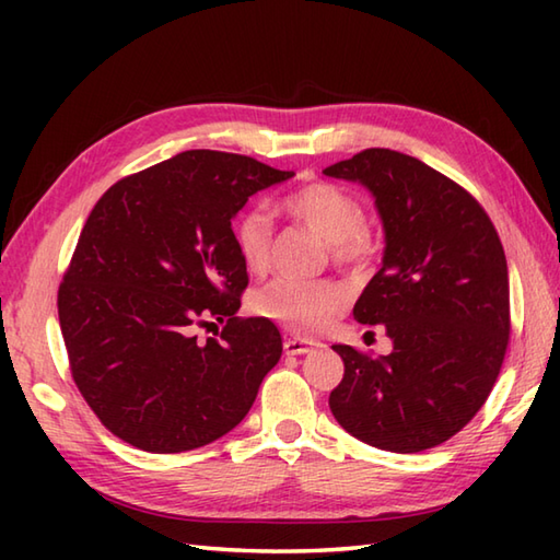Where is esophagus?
<instances>
[{"label":"esophagus","mask_w":560,"mask_h":560,"mask_svg":"<svg viewBox=\"0 0 560 560\" xmlns=\"http://www.w3.org/2000/svg\"><path fill=\"white\" fill-rule=\"evenodd\" d=\"M319 347H323V343L311 341V339H287L283 341V351H287V355H303V353H311Z\"/></svg>","instance_id":"obj_1"}]
</instances>
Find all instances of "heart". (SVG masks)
<instances>
[{
  "mask_svg": "<svg viewBox=\"0 0 560 560\" xmlns=\"http://www.w3.org/2000/svg\"><path fill=\"white\" fill-rule=\"evenodd\" d=\"M283 213L317 233L339 265H361L371 255L365 211L359 199L331 183H307L281 199ZM237 257L249 273L267 271L271 259V221L265 211L249 209L233 225ZM349 291L335 281L273 279L259 287L249 307L299 335H317L347 311Z\"/></svg>",
  "mask_w": 560,
  "mask_h": 560,
  "instance_id": "b5f03b06",
  "label": "heart"
}]
</instances>
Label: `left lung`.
<instances>
[{
  "instance_id": "obj_1",
  "label": "left lung",
  "mask_w": 560,
  "mask_h": 560,
  "mask_svg": "<svg viewBox=\"0 0 560 560\" xmlns=\"http://www.w3.org/2000/svg\"><path fill=\"white\" fill-rule=\"evenodd\" d=\"M323 173L375 199L383 267L353 317L392 339L383 359L337 343L343 380L329 409L377 450L435 447L477 416L501 373L510 337L501 237L467 189L407 153L365 149Z\"/></svg>"
}]
</instances>
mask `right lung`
<instances>
[{"label":"right lung","instance_id":"add662e5","mask_svg":"<svg viewBox=\"0 0 560 560\" xmlns=\"http://www.w3.org/2000/svg\"><path fill=\"white\" fill-rule=\"evenodd\" d=\"M293 175L183 151L122 177L89 213L59 287V327L79 392L125 443L195 450L247 416L283 343L271 319L235 317L247 269L231 221ZM209 316L226 327L199 342L191 329Z\"/></svg>","mask_w":560,"mask_h":560}]
</instances>
